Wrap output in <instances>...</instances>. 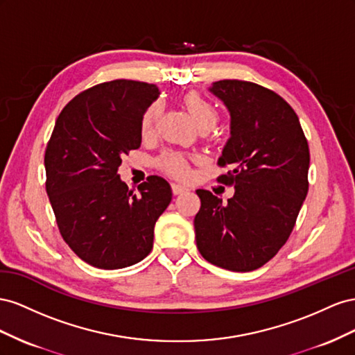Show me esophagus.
I'll return each instance as SVG.
<instances>
[{
	"mask_svg": "<svg viewBox=\"0 0 355 355\" xmlns=\"http://www.w3.org/2000/svg\"><path fill=\"white\" fill-rule=\"evenodd\" d=\"M171 189H172V193H174L175 196L187 191V189L184 186H181V184H171Z\"/></svg>",
	"mask_w": 355,
	"mask_h": 355,
	"instance_id": "34e87169",
	"label": "esophagus"
}]
</instances>
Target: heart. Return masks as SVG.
I'll return each mask as SVG.
<instances>
[{"label": "heart", "instance_id": "heart-1", "mask_svg": "<svg viewBox=\"0 0 355 355\" xmlns=\"http://www.w3.org/2000/svg\"><path fill=\"white\" fill-rule=\"evenodd\" d=\"M184 104L190 111L191 117L196 121L199 129L202 128H214L218 120V110L214 104H211L208 99H205L198 92H189L184 96ZM162 114V104L159 101L151 104L146 111L143 117H141V135L151 137L155 134L156 125L159 117ZM157 168L164 171L165 174L174 177V178H187L190 175L189 168V159L178 151H165L162 153L157 160Z\"/></svg>", "mask_w": 355, "mask_h": 355}]
</instances>
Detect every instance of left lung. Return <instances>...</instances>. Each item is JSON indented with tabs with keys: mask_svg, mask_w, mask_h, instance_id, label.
Masks as SVG:
<instances>
[{
	"mask_svg": "<svg viewBox=\"0 0 355 355\" xmlns=\"http://www.w3.org/2000/svg\"><path fill=\"white\" fill-rule=\"evenodd\" d=\"M209 90L230 113L218 165L232 169L218 181L235 195L223 202L196 190V245L212 265L250 272L277 254L296 225L309 187V147L295 110L273 90L244 80H220Z\"/></svg>",
	"mask_w": 355,
	"mask_h": 355,
	"instance_id": "obj_1",
	"label": "left lung"
}]
</instances>
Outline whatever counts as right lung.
Wrapping results in <instances>:
<instances>
[{
    "instance_id": "1",
    "label": "right lung",
    "mask_w": 355,
    "mask_h": 355,
    "mask_svg": "<svg viewBox=\"0 0 355 355\" xmlns=\"http://www.w3.org/2000/svg\"><path fill=\"white\" fill-rule=\"evenodd\" d=\"M156 85L113 80L83 90L60 111L46 155V191L60 235L99 269L132 266L153 248L155 225L172 199L168 181L151 175L129 190L121 157L141 146V117Z\"/></svg>"
}]
</instances>
